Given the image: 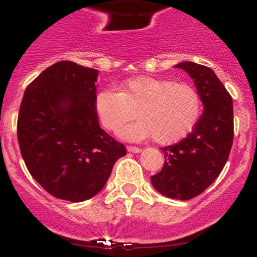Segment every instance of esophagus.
Masks as SVG:
<instances>
[{
	"label": "esophagus",
	"instance_id": "obj_1",
	"mask_svg": "<svg viewBox=\"0 0 257 257\" xmlns=\"http://www.w3.org/2000/svg\"><path fill=\"white\" fill-rule=\"evenodd\" d=\"M126 150L131 153H141L142 149L138 147H126Z\"/></svg>",
	"mask_w": 257,
	"mask_h": 257
}]
</instances>
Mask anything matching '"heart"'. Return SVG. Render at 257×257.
<instances>
[{
    "instance_id": "b5f03b06",
    "label": "heart",
    "mask_w": 257,
    "mask_h": 257,
    "mask_svg": "<svg viewBox=\"0 0 257 257\" xmlns=\"http://www.w3.org/2000/svg\"><path fill=\"white\" fill-rule=\"evenodd\" d=\"M95 112L105 129L120 137L144 141L154 137L159 144H173L185 138L201 115V99L190 84L158 77L139 76L126 79L115 89H103L95 95Z\"/></svg>"
}]
</instances>
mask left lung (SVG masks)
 <instances>
[{
    "label": "left lung",
    "instance_id": "8db88e82",
    "mask_svg": "<svg viewBox=\"0 0 257 257\" xmlns=\"http://www.w3.org/2000/svg\"><path fill=\"white\" fill-rule=\"evenodd\" d=\"M175 68L184 69L194 80L204 110L186 138L160 148L164 167L150 180L167 198L189 200L209 188L226 164L234 138V112L231 95L211 68L194 62H181Z\"/></svg>",
    "mask_w": 257,
    "mask_h": 257
}]
</instances>
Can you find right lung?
<instances>
[{"mask_svg":"<svg viewBox=\"0 0 257 257\" xmlns=\"http://www.w3.org/2000/svg\"><path fill=\"white\" fill-rule=\"evenodd\" d=\"M98 71L61 61L42 72L21 103L17 137L33 179L58 199L97 195L126 154L99 125L94 100Z\"/></svg>","mask_w":257,"mask_h":257,"instance_id":"1","label":"right lung"}]
</instances>
